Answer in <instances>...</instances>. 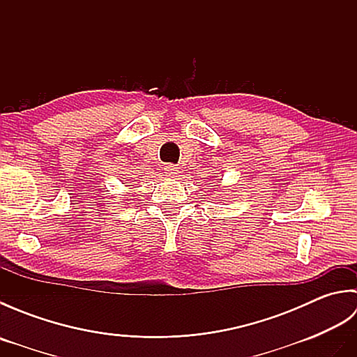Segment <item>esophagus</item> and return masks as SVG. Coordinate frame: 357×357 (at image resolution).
<instances>
[{
  "mask_svg": "<svg viewBox=\"0 0 357 357\" xmlns=\"http://www.w3.org/2000/svg\"><path fill=\"white\" fill-rule=\"evenodd\" d=\"M178 167L174 165V164H167L165 167H164V173L167 174V176H176L178 174Z\"/></svg>",
  "mask_w": 357,
  "mask_h": 357,
  "instance_id": "34e87169",
  "label": "esophagus"
}]
</instances>
